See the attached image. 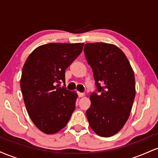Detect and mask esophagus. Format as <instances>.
<instances>
[{
    "instance_id": "obj_1",
    "label": "esophagus",
    "mask_w": 158,
    "mask_h": 158,
    "mask_svg": "<svg viewBox=\"0 0 158 158\" xmlns=\"http://www.w3.org/2000/svg\"><path fill=\"white\" fill-rule=\"evenodd\" d=\"M78 95H79V97H84L85 96V94L84 93H78Z\"/></svg>"
}]
</instances>
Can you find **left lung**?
<instances>
[{"label": "left lung", "mask_w": 158, "mask_h": 158, "mask_svg": "<svg viewBox=\"0 0 158 158\" xmlns=\"http://www.w3.org/2000/svg\"><path fill=\"white\" fill-rule=\"evenodd\" d=\"M84 52L98 92L90 94L87 118L98 135L110 137L129 117L135 97L133 69L124 52L114 44L88 43Z\"/></svg>", "instance_id": "left-lung-1"}]
</instances>
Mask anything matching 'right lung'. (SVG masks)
I'll list each match as a JSON object with an SVG mask.
<instances>
[{
    "label": "right lung",
    "mask_w": 158,
    "mask_h": 158,
    "mask_svg": "<svg viewBox=\"0 0 158 158\" xmlns=\"http://www.w3.org/2000/svg\"><path fill=\"white\" fill-rule=\"evenodd\" d=\"M84 43L41 45L25 61L21 93L30 119L45 134L62 129L75 109L77 94L59 88V84L65 82V70L80 55Z\"/></svg>",
    "instance_id": "add662e5"
}]
</instances>
